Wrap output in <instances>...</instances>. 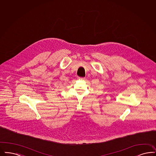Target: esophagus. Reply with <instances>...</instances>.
<instances>
[{
	"instance_id": "1",
	"label": "esophagus",
	"mask_w": 156,
	"mask_h": 156,
	"mask_svg": "<svg viewBox=\"0 0 156 156\" xmlns=\"http://www.w3.org/2000/svg\"><path fill=\"white\" fill-rule=\"evenodd\" d=\"M78 79H81V80H84V79H85V77H78Z\"/></svg>"
}]
</instances>
